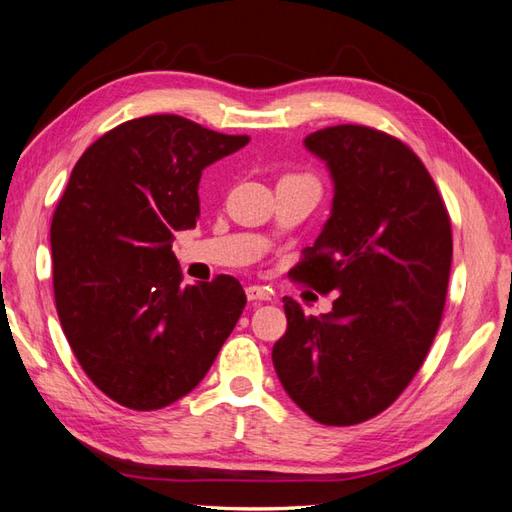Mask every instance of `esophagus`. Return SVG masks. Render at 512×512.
Returning <instances> with one entry per match:
<instances>
[{
	"label": "esophagus",
	"mask_w": 512,
	"mask_h": 512,
	"mask_svg": "<svg viewBox=\"0 0 512 512\" xmlns=\"http://www.w3.org/2000/svg\"><path fill=\"white\" fill-rule=\"evenodd\" d=\"M268 288H261V285H248L246 288V299L248 301H270Z\"/></svg>",
	"instance_id": "1"
}]
</instances>
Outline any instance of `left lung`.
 <instances>
[{
    "instance_id": "1",
    "label": "left lung",
    "mask_w": 512,
    "mask_h": 512,
    "mask_svg": "<svg viewBox=\"0 0 512 512\" xmlns=\"http://www.w3.org/2000/svg\"><path fill=\"white\" fill-rule=\"evenodd\" d=\"M303 146L325 163L334 198L292 277L338 294L320 316L285 296L288 331L272 364L314 421L355 425L401 395L432 347L451 268L449 216L430 172L395 137L342 124Z\"/></svg>"
}]
</instances>
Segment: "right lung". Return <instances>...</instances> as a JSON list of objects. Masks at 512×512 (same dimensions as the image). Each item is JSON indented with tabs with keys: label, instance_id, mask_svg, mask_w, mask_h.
Listing matches in <instances>:
<instances>
[{
	"label": "right lung",
	"instance_id": "obj_1",
	"mask_svg": "<svg viewBox=\"0 0 512 512\" xmlns=\"http://www.w3.org/2000/svg\"><path fill=\"white\" fill-rule=\"evenodd\" d=\"M246 144L148 115L109 130L71 170L50 229L56 312L91 382L126 408L192 392L242 316L240 281L183 288L170 242L196 227L202 170Z\"/></svg>",
	"mask_w": 512,
	"mask_h": 512
}]
</instances>
